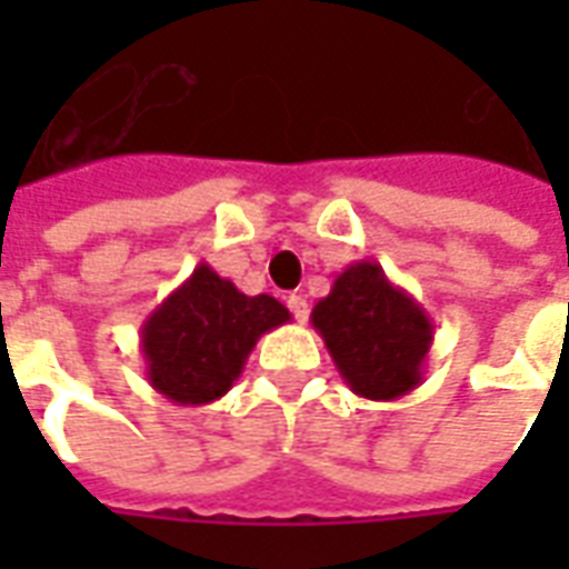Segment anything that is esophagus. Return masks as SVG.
<instances>
[{
    "label": "esophagus",
    "instance_id": "1",
    "mask_svg": "<svg viewBox=\"0 0 569 569\" xmlns=\"http://www.w3.org/2000/svg\"><path fill=\"white\" fill-rule=\"evenodd\" d=\"M286 305H289V310L296 313V320H298V322L308 320V298L298 296V292H292V296L286 298Z\"/></svg>",
    "mask_w": 569,
    "mask_h": 569
}]
</instances>
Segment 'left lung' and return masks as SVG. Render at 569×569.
Returning <instances> with one entry per match:
<instances>
[{"label": "left lung", "mask_w": 569, "mask_h": 569, "mask_svg": "<svg viewBox=\"0 0 569 569\" xmlns=\"http://www.w3.org/2000/svg\"><path fill=\"white\" fill-rule=\"evenodd\" d=\"M335 369L362 399L393 402L423 381L432 320L378 261H353L310 313Z\"/></svg>", "instance_id": "left-lung-1"}]
</instances>
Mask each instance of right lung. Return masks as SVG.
Wrapping results in <instances>:
<instances>
[{
	"label": "right lung",
	"mask_w": 569,
	"mask_h": 569,
	"mask_svg": "<svg viewBox=\"0 0 569 569\" xmlns=\"http://www.w3.org/2000/svg\"><path fill=\"white\" fill-rule=\"evenodd\" d=\"M289 320L273 296H243L200 261L142 322L146 378L176 406H210L234 387L261 335Z\"/></svg>",
	"instance_id": "1"
}]
</instances>
